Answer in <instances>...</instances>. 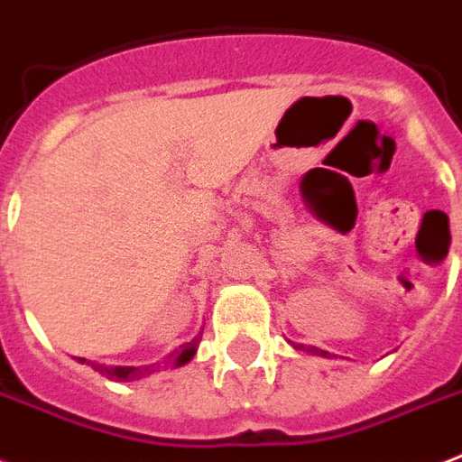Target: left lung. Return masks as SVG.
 Wrapping results in <instances>:
<instances>
[{
  "mask_svg": "<svg viewBox=\"0 0 462 462\" xmlns=\"http://www.w3.org/2000/svg\"><path fill=\"white\" fill-rule=\"evenodd\" d=\"M297 347H300V350L311 352V355H321V357H328V352H326V350H319V347H304V345H297Z\"/></svg>",
  "mask_w": 462,
  "mask_h": 462,
  "instance_id": "obj_1",
  "label": "left lung"
}]
</instances>
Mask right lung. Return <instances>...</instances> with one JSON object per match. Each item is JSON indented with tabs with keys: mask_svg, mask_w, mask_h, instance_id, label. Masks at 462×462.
I'll return each mask as SVG.
<instances>
[{
	"mask_svg": "<svg viewBox=\"0 0 462 462\" xmlns=\"http://www.w3.org/2000/svg\"><path fill=\"white\" fill-rule=\"evenodd\" d=\"M199 340H201V336L194 337L191 343L181 345L180 350H174L170 357L174 359V365L181 366L187 365L189 359L194 357L196 355V347H199ZM79 362H86V359H79ZM100 374H105L107 379H115V381H136L141 379V376H146L151 369L148 366H103V365H93Z\"/></svg>",
	"mask_w": 462,
	"mask_h": 462,
	"instance_id": "add662e5",
	"label": "right lung"
}]
</instances>
